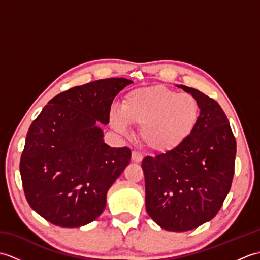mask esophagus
<instances>
[{
    "label": "esophagus",
    "mask_w": 260,
    "mask_h": 260,
    "mask_svg": "<svg viewBox=\"0 0 260 260\" xmlns=\"http://www.w3.org/2000/svg\"><path fill=\"white\" fill-rule=\"evenodd\" d=\"M142 159H143V154L142 153L137 152V151L132 152V161L136 162V163H140V162H142Z\"/></svg>",
    "instance_id": "esophagus-1"
}]
</instances>
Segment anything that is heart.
Returning a JSON list of instances; mask_svg holds the SVG:
<instances>
[{
    "mask_svg": "<svg viewBox=\"0 0 260 260\" xmlns=\"http://www.w3.org/2000/svg\"><path fill=\"white\" fill-rule=\"evenodd\" d=\"M199 118L197 99L165 87H146L131 91L121 108L110 110V124L126 133L128 124L140 127V137L153 151L168 152L181 145Z\"/></svg>",
    "mask_w": 260,
    "mask_h": 260,
    "instance_id": "b5f03b06",
    "label": "heart"
}]
</instances>
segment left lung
Masks as SVG:
<instances>
[{"instance_id":"obj_1","label":"left lung","mask_w":260,"mask_h":260,"mask_svg":"<svg viewBox=\"0 0 260 260\" xmlns=\"http://www.w3.org/2000/svg\"><path fill=\"white\" fill-rule=\"evenodd\" d=\"M178 87L198 102L194 129L174 150L142 162L146 212L169 231L194 229L215 217L230 191L237 150L220 105L194 88Z\"/></svg>"}]
</instances>
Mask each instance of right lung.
<instances>
[{
    "mask_svg": "<svg viewBox=\"0 0 260 260\" xmlns=\"http://www.w3.org/2000/svg\"><path fill=\"white\" fill-rule=\"evenodd\" d=\"M107 78L53 97L27 131L20 173L30 207L59 227H82L106 207L107 192L131 161L110 147L99 123H109L116 95L132 84Z\"/></svg>",
    "mask_w": 260,
    "mask_h": 260,
    "instance_id": "add662e5",
    "label": "right lung"
}]
</instances>
